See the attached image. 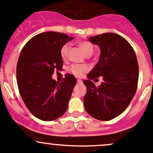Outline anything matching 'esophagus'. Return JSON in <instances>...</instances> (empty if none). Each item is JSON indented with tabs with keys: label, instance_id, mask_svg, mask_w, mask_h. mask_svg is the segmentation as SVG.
<instances>
[{
	"label": "esophagus",
	"instance_id": "34e87169",
	"mask_svg": "<svg viewBox=\"0 0 153 153\" xmlns=\"http://www.w3.org/2000/svg\"><path fill=\"white\" fill-rule=\"evenodd\" d=\"M77 83H83V81H82L81 79H78V80H77Z\"/></svg>",
	"mask_w": 153,
	"mask_h": 153
}]
</instances>
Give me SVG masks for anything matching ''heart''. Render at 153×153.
<instances>
[{
    "instance_id": "heart-1",
    "label": "heart",
    "mask_w": 153,
    "mask_h": 153,
    "mask_svg": "<svg viewBox=\"0 0 153 153\" xmlns=\"http://www.w3.org/2000/svg\"><path fill=\"white\" fill-rule=\"evenodd\" d=\"M78 45L80 48L84 51L85 53L88 56H91V53L94 51V46L89 42L86 41V40H82V41L78 42ZM70 49V43H66L60 49V56L61 58L63 61H66L68 57L69 51ZM89 67L86 65H78V64H72L69 67V71L73 74L74 75L77 77H81L83 75V73L88 71Z\"/></svg>"
}]
</instances>
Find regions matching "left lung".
<instances>
[{"label": "left lung", "mask_w": 153, "mask_h": 153, "mask_svg": "<svg viewBox=\"0 0 153 153\" xmlns=\"http://www.w3.org/2000/svg\"><path fill=\"white\" fill-rule=\"evenodd\" d=\"M89 41L97 45L101 54L99 62L88 74L83 83L86 93L83 103L86 112L98 120L108 121L128 108L136 94L139 80V64L130 43L114 33L91 36ZM102 76L97 88L91 80Z\"/></svg>", "instance_id": "1"}]
</instances>
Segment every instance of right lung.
<instances>
[{
    "label": "right lung",
    "instance_id": "add662e5",
    "mask_svg": "<svg viewBox=\"0 0 153 153\" xmlns=\"http://www.w3.org/2000/svg\"><path fill=\"white\" fill-rule=\"evenodd\" d=\"M73 37L48 31L32 37L20 52L17 64L19 91L30 113L42 121H52L66 112L76 78L66 74L61 83L52 78L62 70L60 49Z\"/></svg>",
    "mask_w": 153,
    "mask_h": 153
}]
</instances>
